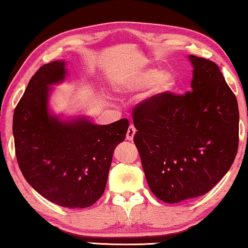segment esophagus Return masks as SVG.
Masks as SVG:
<instances>
[{"mask_svg": "<svg viewBox=\"0 0 248 248\" xmlns=\"http://www.w3.org/2000/svg\"><path fill=\"white\" fill-rule=\"evenodd\" d=\"M135 133H137V130H135V127L133 126V125H131V126L128 127V130H127V133H126V140H128V141H132V140H133V138H134Z\"/></svg>", "mask_w": 248, "mask_h": 248, "instance_id": "obj_1", "label": "esophagus"}]
</instances>
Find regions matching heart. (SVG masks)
Segmentation results:
<instances>
[{"instance_id":"1","label":"heart","mask_w":248,"mask_h":248,"mask_svg":"<svg viewBox=\"0 0 248 248\" xmlns=\"http://www.w3.org/2000/svg\"><path fill=\"white\" fill-rule=\"evenodd\" d=\"M118 86L126 93H134L150 87L148 100L159 103L171 94L177 87V77L171 70H160L159 67H144L131 76L118 81Z\"/></svg>"}]
</instances>
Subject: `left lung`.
<instances>
[{
  "label": "left lung",
  "mask_w": 248,
  "mask_h": 248,
  "mask_svg": "<svg viewBox=\"0 0 248 248\" xmlns=\"http://www.w3.org/2000/svg\"><path fill=\"white\" fill-rule=\"evenodd\" d=\"M191 91L134 110V143L151 192L166 203L204 195L235 160L239 111L218 65L188 55Z\"/></svg>",
  "instance_id": "8db88e82"
}]
</instances>
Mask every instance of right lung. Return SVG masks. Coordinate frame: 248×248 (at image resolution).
Listing matches in <instances>:
<instances>
[{
  "mask_svg": "<svg viewBox=\"0 0 248 248\" xmlns=\"http://www.w3.org/2000/svg\"><path fill=\"white\" fill-rule=\"evenodd\" d=\"M66 62L45 64L30 79L13 115L16 155L26 181L64 208H88L103 195L114 149L125 140L126 118L94 124L50 107L53 86L65 81Z\"/></svg>",
  "mask_w": 248,
  "mask_h": 248,
  "instance_id": "right-lung-1",
  "label": "right lung"
}]
</instances>
